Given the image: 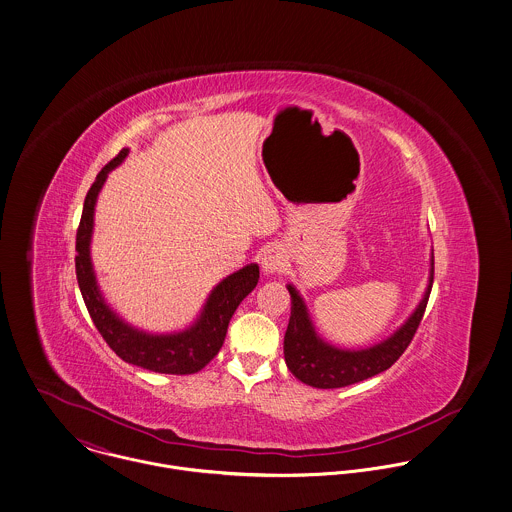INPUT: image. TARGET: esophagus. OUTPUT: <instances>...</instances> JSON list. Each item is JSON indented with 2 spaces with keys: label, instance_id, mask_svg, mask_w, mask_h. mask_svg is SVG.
<instances>
[{
  "label": "esophagus",
  "instance_id": "1",
  "mask_svg": "<svg viewBox=\"0 0 512 512\" xmlns=\"http://www.w3.org/2000/svg\"><path fill=\"white\" fill-rule=\"evenodd\" d=\"M284 263H286V257H284L281 247H269L261 259V267H263L265 275L279 273L283 269Z\"/></svg>",
  "mask_w": 512,
  "mask_h": 512
}]
</instances>
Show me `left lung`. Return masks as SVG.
I'll return each mask as SVG.
<instances>
[{
  "label": "left lung",
  "instance_id": "obj_1",
  "mask_svg": "<svg viewBox=\"0 0 512 512\" xmlns=\"http://www.w3.org/2000/svg\"><path fill=\"white\" fill-rule=\"evenodd\" d=\"M430 265L428 286L416 310L391 338L365 349H340L322 340L314 330L302 296L292 284H286L292 306L284 334V361L290 373L316 389H340L387 371L404 353L420 326L434 283V255Z\"/></svg>",
  "mask_w": 512,
  "mask_h": 512
}]
</instances>
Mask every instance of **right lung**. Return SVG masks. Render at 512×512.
<instances>
[{"label": "right lung", "instance_id": "1", "mask_svg": "<svg viewBox=\"0 0 512 512\" xmlns=\"http://www.w3.org/2000/svg\"><path fill=\"white\" fill-rule=\"evenodd\" d=\"M129 149H121L102 171L98 172L94 184L90 186L80 226L76 231V279L90 312V318L102 338L112 347L117 357L125 363L165 373V375H190L204 369L222 349L229 320L241 300L257 286L259 265L251 263L233 275L226 277L210 292L196 322L176 334H147L123 322L114 310L106 304L90 259V239L94 229V208L98 194L108 178V174L127 157Z\"/></svg>", "mask_w": 512, "mask_h": 512}]
</instances>
